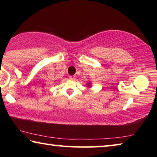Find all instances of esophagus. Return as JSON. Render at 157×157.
<instances>
[{"label":"esophagus","mask_w":157,"mask_h":157,"mask_svg":"<svg viewBox=\"0 0 157 157\" xmlns=\"http://www.w3.org/2000/svg\"><path fill=\"white\" fill-rule=\"evenodd\" d=\"M76 78L75 75H70L69 76V78H70L71 79H75Z\"/></svg>","instance_id":"esophagus-1"}]
</instances>
